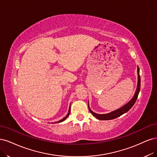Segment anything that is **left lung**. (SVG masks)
I'll list each match as a JSON object with an SVG mask.
<instances>
[{
    "label": "left lung",
    "mask_w": 157,
    "mask_h": 157,
    "mask_svg": "<svg viewBox=\"0 0 157 157\" xmlns=\"http://www.w3.org/2000/svg\"><path fill=\"white\" fill-rule=\"evenodd\" d=\"M140 68L138 67V85H137V88H136V90L135 92V94L134 95L133 98L130 100V102H128L127 104L123 105V107H121V108L115 110L113 112L109 113H106V114H98L94 113L91 109H90L89 103H88V107L90 111V112L92 113V115L94 117L99 119V120H111V119H113L117 118L119 116L122 115L123 114L125 113L128 112V111L134 105V103L136 102V100H137L138 94L140 93Z\"/></svg>",
    "instance_id": "left-lung-1"
}]
</instances>
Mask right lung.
<instances>
[{"instance_id": "obj_1", "label": "right lung", "mask_w": 157, "mask_h": 157, "mask_svg": "<svg viewBox=\"0 0 157 157\" xmlns=\"http://www.w3.org/2000/svg\"><path fill=\"white\" fill-rule=\"evenodd\" d=\"M70 108H69V110H68V114L67 115V116H66L65 117H64L63 119H61V120H60V121H59L57 123H60V122H63V121H64L66 119H67L68 116H69V115H70Z\"/></svg>"}]
</instances>
